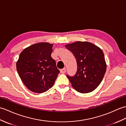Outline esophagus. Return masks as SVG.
<instances>
[{
	"label": "esophagus",
	"mask_w": 126,
	"mask_h": 126,
	"mask_svg": "<svg viewBox=\"0 0 126 126\" xmlns=\"http://www.w3.org/2000/svg\"><path fill=\"white\" fill-rule=\"evenodd\" d=\"M66 68L65 67V68H63V69H61V70H60V73H61L63 74V73H65L66 72Z\"/></svg>",
	"instance_id": "obj_1"
}]
</instances>
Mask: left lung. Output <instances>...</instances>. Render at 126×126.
I'll return each instance as SVG.
<instances>
[{
	"mask_svg": "<svg viewBox=\"0 0 126 126\" xmlns=\"http://www.w3.org/2000/svg\"><path fill=\"white\" fill-rule=\"evenodd\" d=\"M65 47L77 60L76 74L73 77L67 75L72 87L81 93L93 91L101 82L107 68L102 49L87 41H76Z\"/></svg>",
	"mask_w": 126,
	"mask_h": 126,
	"instance_id": "8db88e82",
	"label": "left lung"
}]
</instances>
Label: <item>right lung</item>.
Returning <instances> with one entry per match:
<instances>
[{
    "label": "right lung",
    "mask_w": 126,
    "mask_h": 126,
    "mask_svg": "<svg viewBox=\"0 0 126 126\" xmlns=\"http://www.w3.org/2000/svg\"><path fill=\"white\" fill-rule=\"evenodd\" d=\"M53 45L48 43L33 44L20 53L16 61V70L22 81L34 93L48 91L60 72L51 57Z\"/></svg>",
    "instance_id": "add662e5"
}]
</instances>
